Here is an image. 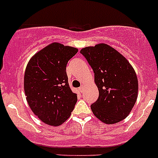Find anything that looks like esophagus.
Listing matches in <instances>:
<instances>
[{
    "instance_id": "esophagus-1",
    "label": "esophagus",
    "mask_w": 158,
    "mask_h": 158,
    "mask_svg": "<svg viewBox=\"0 0 158 158\" xmlns=\"http://www.w3.org/2000/svg\"><path fill=\"white\" fill-rule=\"evenodd\" d=\"M78 90H79V91H80L81 93H83V91H84V86H81V87L79 88V89H78Z\"/></svg>"
}]
</instances>
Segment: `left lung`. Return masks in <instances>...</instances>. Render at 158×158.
<instances>
[{
  "instance_id": "8db88e82",
  "label": "left lung",
  "mask_w": 158,
  "mask_h": 158,
  "mask_svg": "<svg viewBox=\"0 0 158 158\" xmlns=\"http://www.w3.org/2000/svg\"><path fill=\"white\" fill-rule=\"evenodd\" d=\"M81 53L94 72L99 97L91 109L106 124L120 122L128 116L138 97L136 73L123 55L105 43L84 47Z\"/></svg>"
}]
</instances>
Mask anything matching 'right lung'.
Masks as SVG:
<instances>
[{
	"instance_id": "add662e5",
	"label": "right lung",
	"mask_w": 158,
	"mask_h": 158,
	"mask_svg": "<svg viewBox=\"0 0 158 158\" xmlns=\"http://www.w3.org/2000/svg\"><path fill=\"white\" fill-rule=\"evenodd\" d=\"M78 49L52 43L29 60L23 88L29 107L42 122L58 127L69 118L77 101L66 74L67 62Z\"/></svg>"
}]
</instances>
